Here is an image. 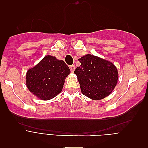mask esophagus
I'll return each instance as SVG.
<instances>
[{
    "instance_id": "1",
    "label": "esophagus",
    "mask_w": 148,
    "mask_h": 148,
    "mask_svg": "<svg viewBox=\"0 0 148 148\" xmlns=\"http://www.w3.org/2000/svg\"><path fill=\"white\" fill-rule=\"evenodd\" d=\"M75 70V65H72V66H70V70H71V72H74Z\"/></svg>"
}]
</instances>
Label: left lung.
<instances>
[{"label":"left lung","instance_id":"obj_1","mask_svg":"<svg viewBox=\"0 0 148 148\" xmlns=\"http://www.w3.org/2000/svg\"><path fill=\"white\" fill-rule=\"evenodd\" d=\"M78 61L81 66L74 73L78 77L83 95L92 100H101L108 96L118 82L116 66L108 60L90 54L82 56Z\"/></svg>","mask_w":148,"mask_h":148}]
</instances>
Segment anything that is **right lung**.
I'll use <instances>...</instances> for the list:
<instances>
[{"instance_id": "right-lung-1", "label": "right lung", "mask_w": 148, "mask_h": 148, "mask_svg": "<svg viewBox=\"0 0 148 148\" xmlns=\"http://www.w3.org/2000/svg\"><path fill=\"white\" fill-rule=\"evenodd\" d=\"M70 68L62 60L46 56L38 64L29 69L26 75L27 87L40 100H50L62 91Z\"/></svg>"}]
</instances>
